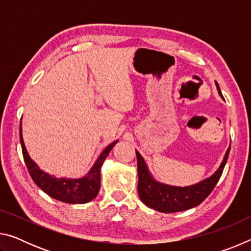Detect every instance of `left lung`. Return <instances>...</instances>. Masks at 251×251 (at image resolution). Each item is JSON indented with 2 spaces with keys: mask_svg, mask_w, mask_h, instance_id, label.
<instances>
[{
  "mask_svg": "<svg viewBox=\"0 0 251 251\" xmlns=\"http://www.w3.org/2000/svg\"><path fill=\"white\" fill-rule=\"evenodd\" d=\"M216 85H217L219 95L224 99L219 85L217 83ZM229 151H230V146L226 151L222 165L211 177L193 186L176 187L160 184L152 179L144 158L136 151L138 171V195L141 197V201L146 206L160 212H177L198 206L209 196L212 189L217 185L224 172L225 165L227 163Z\"/></svg>",
  "mask_w": 251,
  "mask_h": 251,
  "instance_id": "1",
  "label": "left lung"
}]
</instances>
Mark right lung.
<instances>
[{"label":"right lung","mask_w":251,"mask_h":251,"mask_svg":"<svg viewBox=\"0 0 251 251\" xmlns=\"http://www.w3.org/2000/svg\"><path fill=\"white\" fill-rule=\"evenodd\" d=\"M20 141L25 165L33 181L49 196L67 203H85L93 201L97 196L100 188V167L109 151L118 142L115 141L105 148L86 176L78 179H70V178H56L55 176H50L41 171L40 167L34 163L28 156L24 145L22 124H20Z\"/></svg>","instance_id":"obj_1"}]
</instances>
